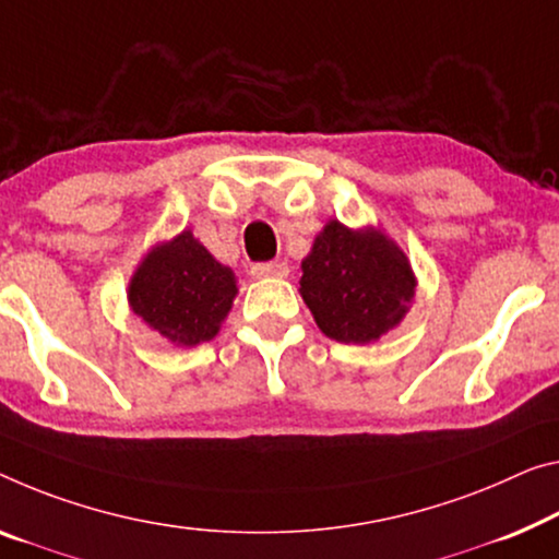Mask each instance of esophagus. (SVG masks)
<instances>
[{"instance_id":"esophagus-1","label":"esophagus","mask_w":559,"mask_h":559,"mask_svg":"<svg viewBox=\"0 0 559 559\" xmlns=\"http://www.w3.org/2000/svg\"><path fill=\"white\" fill-rule=\"evenodd\" d=\"M252 277L264 280V277H287V264L285 262H257L250 267Z\"/></svg>"}]
</instances>
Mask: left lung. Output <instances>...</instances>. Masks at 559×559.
<instances>
[{
	"label": "left lung",
	"mask_w": 559,
	"mask_h": 559,
	"mask_svg": "<svg viewBox=\"0 0 559 559\" xmlns=\"http://www.w3.org/2000/svg\"><path fill=\"white\" fill-rule=\"evenodd\" d=\"M299 292L330 340L365 345L400 324L415 277L407 257L380 231L330 222L302 262Z\"/></svg>",
	"instance_id": "8db88e82"
}]
</instances>
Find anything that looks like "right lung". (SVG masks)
<instances>
[{
    "label": "right lung",
    "mask_w": 559,
    "mask_h": 559,
    "mask_svg": "<svg viewBox=\"0 0 559 559\" xmlns=\"http://www.w3.org/2000/svg\"><path fill=\"white\" fill-rule=\"evenodd\" d=\"M235 274L192 237L171 239L147 254L130 285V305L150 328L175 345L194 347L219 332L231 299Z\"/></svg>",
    "instance_id": "right-lung-1"
}]
</instances>
